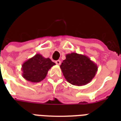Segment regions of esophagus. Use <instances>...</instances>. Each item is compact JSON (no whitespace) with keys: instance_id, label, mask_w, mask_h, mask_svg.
I'll list each match as a JSON object with an SVG mask.
<instances>
[{"instance_id":"1","label":"esophagus","mask_w":121,"mask_h":121,"mask_svg":"<svg viewBox=\"0 0 121 121\" xmlns=\"http://www.w3.org/2000/svg\"><path fill=\"white\" fill-rule=\"evenodd\" d=\"M55 63H56V64L58 65H60L61 64V61L60 60H56V61H55Z\"/></svg>"}]
</instances>
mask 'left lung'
I'll list each match as a JSON object with an SVG mask.
<instances>
[{
    "mask_svg": "<svg viewBox=\"0 0 121 121\" xmlns=\"http://www.w3.org/2000/svg\"><path fill=\"white\" fill-rule=\"evenodd\" d=\"M60 68L66 81L76 86L90 82L95 76L98 66L87 56L71 53L66 55Z\"/></svg>",
    "mask_w": 121,
    "mask_h": 121,
    "instance_id": "left-lung-1",
    "label": "left lung"
}]
</instances>
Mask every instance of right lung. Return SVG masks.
Wrapping results in <instances>:
<instances>
[{
    "mask_svg": "<svg viewBox=\"0 0 121 121\" xmlns=\"http://www.w3.org/2000/svg\"><path fill=\"white\" fill-rule=\"evenodd\" d=\"M55 65L49 58H46L40 54H36L22 64V75L31 82H40L45 78L49 69Z\"/></svg>",
    "mask_w": 121,
    "mask_h": 121,
    "instance_id": "add662e5",
    "label": "right lung"
}]
</instances>
